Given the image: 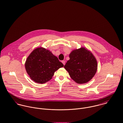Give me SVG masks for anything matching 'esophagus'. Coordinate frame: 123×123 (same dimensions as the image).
<instances>
[{
    "instance_id": "1",
    "label": "esophagus",
    "mask_w": 123,
    "mask_h": 123,
    "mask_svg": "<svg viewBox=\"0 0 123 123\" xmlns=\"http://www.w3.org/2000/svg\"><path fill=\"white\" fill-rule=\"evenodd\" d=\"M62 63H63V64L64 65H65V61H62Z\"/></svg>"
}]
</instances>
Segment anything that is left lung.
<instances>
[{
    "label": "left lung",
    "instance_id": "8db88e82",
    "mask_svg": "<svg viewBox=\"0 0 123 123\" xmlns=\"http://www.w3.org/2000/svg\"><path fill=\"white\" fill-rule=\"evenodd\" d=\"M69 57L64 68L77 83H86L94 77L97 69V62L90 51L81 47L72 51Z\"/></svg>",
    "mask_w": 123,
    "mask_h": 123
}]
</instances>
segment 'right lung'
Masks as SVG:
<instances>
[{"instance_id":"add662e5","label":"right lung","mask_w":123,"mask_h":123,"mask_svg":"<svg viewBox=\"0 0 123 123\" xmlns=\"http://www.w3.org/2000/svg\"><path fill=\"white\" fill-rule=\"evenodd\" d=\"M63 66L56 56L43 47L34 49L25 63L26 70L30 77L39 84H44L51 80L55 71Z\"/></svg>"}]
</instances>
